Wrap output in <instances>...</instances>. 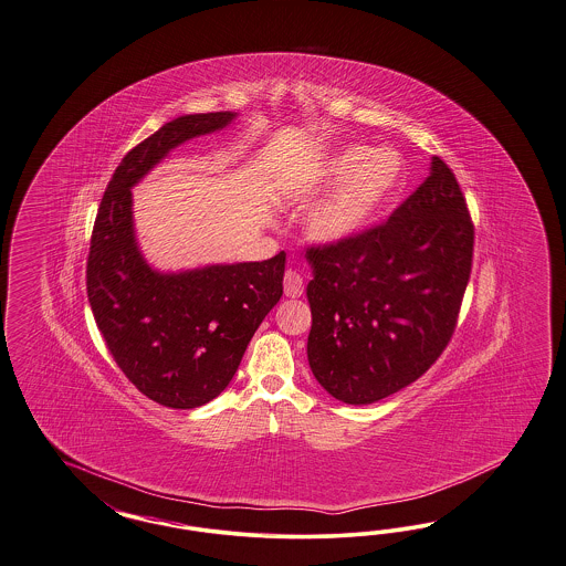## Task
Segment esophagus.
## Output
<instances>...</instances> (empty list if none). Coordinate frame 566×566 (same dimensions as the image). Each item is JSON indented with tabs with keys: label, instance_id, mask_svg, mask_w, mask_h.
<instances>
[{
	"label": "esophagus",
	"instance_id": "1",
	"mask_svg": "<svg viewBox=\"0 0 566 566\" xmlns=\"http://www.w3.org/2000/svg\"><path fill=\"white\" fill-rule=\"evenodd\" d=\"M303 291H305V282H303V277L298 275V273L293 272H286V275H284V293H286V296H291V298H296V296H301L303 294Z\"/></svg>",
	"mask_w": 566,
	"mask_h": 566
}]
</instances>
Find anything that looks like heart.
I'll return each mask as SVG.
<instances>
[{"instance_id": "1", "label": "heart", "mask_w": 566, "mask_h": 566, "mask_svg": "<svg viewBox=\"0 0 566 566\" xmlns=\"http://www.w3.org/2000/svg\"><path fill=\"white\" fill-rule=\"evenodd\" d=\"M403 171V158L390 148L352 146L338 153L326 163L319 184H345L312 214L313 238L334 244L361 234L397 195Z\"/></svg>"}]
</instances>
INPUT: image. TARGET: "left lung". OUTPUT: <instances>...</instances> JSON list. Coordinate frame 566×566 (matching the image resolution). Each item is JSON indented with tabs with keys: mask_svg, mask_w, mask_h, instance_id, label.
<instances>
[{
	"mask_svg": "<svg viewBox=\"0 0 566 566\" xmlns=\"http://www.w3.org/2000/svg\"><path fill=\"white\" fill-rule=\"evenodd\" d=\"M472 251L467 198L439 156L387 221L307 247V357L317 382L334 399L364 406L418 380L453 336Z\"/></svg>",
	"mask_w": 566,
	"mask_h": 566,
	"instance_id": "obj_1",
	"label": "left lung"
}]
</instances>
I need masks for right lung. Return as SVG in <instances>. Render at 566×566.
<instances>
[{
  "label": "right lung",
  "instance_id": "obj_1",
  "mask_svg": "<svg viewBox=\"0 0 566 566\" xmlns=\"http://www.w3.org/2000/svg\"><path fill=\"white\" fill-rule=\"evenodd\" d=\"M234 113L165 123L118 163L87 254V298L118 368L165 408L192 410L230 385L254 331L282 296L286 253L268 261L155 272L137 251L132 186L186 139L223 129Z\"/></svg>",
  "mask_w": 566,
  "mask_h": 566
}]
</instances>
